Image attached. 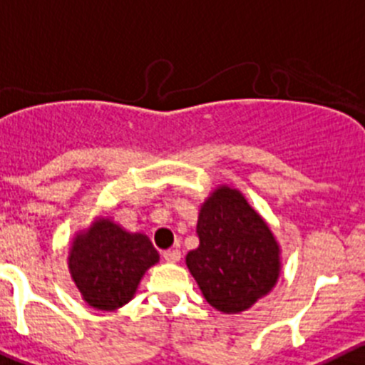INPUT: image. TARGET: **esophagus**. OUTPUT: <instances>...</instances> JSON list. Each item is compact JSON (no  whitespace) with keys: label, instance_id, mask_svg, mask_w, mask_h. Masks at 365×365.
<instances>
[{"label":"esophagus","instance_id":"esophagus-1","mask_svg":"<svg viewBox=\"0 0 365 365\" xmlns=\"http://www.w3.org/2000/svg\"><path fill=\"white\" fill-rule=\"evenodd\" d=\"M163 258L168 263H177L180 259V251H177V249H168V251L163 252Z\"/></svg>","mask_w":365,"mask_h":365}]
</instances>
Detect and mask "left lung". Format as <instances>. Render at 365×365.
<instances>
[{
    "instance_id": "1",
    "label": "left lung",
    "mask_w": 365,
    "mask_h": 365,
    "mask_svg": "<svg viewBox=\"0 0 365 365\" xmlns=\"http://www.w3.org/2000/svg\"><path fill=\"white\" fill-rule=\"evenodd\" d=\"M199 247L186 255L204 299L222 314H240L276 287L281 249L269 224L244 193L218 186L197 222Z\"/></svg>"
}]
</instances>
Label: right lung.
<instances>
[{"instance_id": "1", "label": "right lung", "mask_w": 365, "mask_h": 365, "mask_svg": "<svg viewBox=\"0 0 365 365\" xmlns=\"http://www.w3.org/2000/svg\"><path fill=\"white\" fill-rule=\"evenodd\" d=\"M158 262L159 252L147 235L98 217L73 238L68 269L89 307L113 312L133 299L141 277Z\"/></svg>"}]
</instances>
